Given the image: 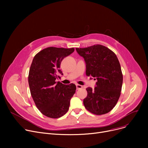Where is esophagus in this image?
<instances>
[{
  "label": "esophagus",
  "mask_w": 148,
  "mask_h": 148,
  "mask_svg": "<svg viewBox=\"0 0 148 148\" xmlns=\"http://www.w3.org/2000/svg\"><path fill=\"white\" fill-rule=\"evenodd\" d=\"M83 88V86H82V85H80V84H76V88H77V90L80 89H82V88Z\"/></svg>",
  "instance_id": "obj_1"
}]
</instances>
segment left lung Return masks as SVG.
<instances>
[{
  "label": "left lung",
  "mask_w": 148,
  "mask_h": 148,
  "mask_svg": "<svg viewBox=\"0 0 148 148\" xmlns=\"http://www.w3.org/2000/svg\"><path fill=\"white\" fill-rule=\"evenodd\" d=\"M86 64V74L97 80L94 89L87 88L83 104L90 113L101 115L110 112L121 95L123 75L115 53L106 47L96 44L86 48H76Z\"/></svg>",
  "instance_id": "8db88e82"
}]
</instances>
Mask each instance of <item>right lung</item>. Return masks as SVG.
<instances>
[{"label": "right lung", "mask_w": 148, "mask_h": 148, "mask_svg": "<svg viewBox=\"0 0 148 148\" xmlns=\"http://www.w3.org/2000/svg\"><path fill=\"white\" fill-rule=\"evenodd\" d=\"M74 51V48L50 47L38 53L30 65L28 82L31 95L38 109L49 118L64 116L75 92L74 84L66 85L56 82L60 78L58 74H63L59 69L62 60Z\"/></svg>", "instance_id": "add662e5"}]
</instances>
